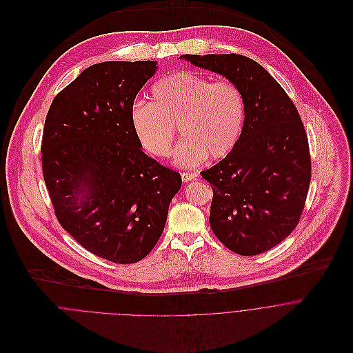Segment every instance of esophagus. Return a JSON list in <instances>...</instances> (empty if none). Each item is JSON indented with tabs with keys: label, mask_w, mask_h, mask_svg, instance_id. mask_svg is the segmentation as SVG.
Segmentation results:
<instances>
[{
	"label": "esophagus",
	"mask_w": 353,
	"mask_h": 353,
	"mask_svg": "<svg viewBox=\"0 0 353 353\" xmlns=\"http://www.w3.org/2000/svg\"><path fill=\"white\" fill-rule=\"evenodd\" d=\"M181 175H182V181L183 182H189V181H193V179L199 178L197 172H182Z\"/></svg>",
	"instance_id": "obj_1"
}]
</instances>
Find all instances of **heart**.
Wrapping results in <instances>:
<instances>
[{"mask_svg": "<svg viewBox=\"0 0 353 353\" xmlns=\"http://www.w3.org/2000/svg\"><path fill=\"white\" fill-rule=\"evenodd\" d=\"M152 103L132 105L129 121L142 148L156 159H168L179 128L183 140L175 163L196 167L208 156L228 157L241 142L246 123V97L232 81L211 82L188 70H178L157 81Z\"/></svg>", "mask_w": 353, "mask_h": 353, "instance_id": "heart-1", "label": "heart"}]
</instances>
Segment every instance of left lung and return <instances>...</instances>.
Here are the masks:
<instances>
[{"label":"left lung","mask_w":353,"mask_h":353,"mask_svg":"<svg viewBox=\"0 0 353 353\" xmlns=\"http://www.w3.org/2000/svg\"><path fill=\"white\" fill-rule=\"evenodd\" d=\"M186 61L235 82L248 114L236 149L201 172L211 183L210 225L219 241L242 256L283 242L305 208L312 161L301 115L281 85L245 55H182Z\"/></svg>","instance_id":"left-lung-1"}]
</instances>
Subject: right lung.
I'll use <instances>...</instances> for the list:
<instances>
[{
    "instance_id": "right-lung-1",
    "label": "right lung",
    "mask_w": 353,
    "mask_h": 353,
    "mask_svg": "<svg viewBox=\"0 0 353 353\" xmlns=\"http://www.w3.org/2000/svg\"><path fill=\"white\" fill-rule=\"evenodd\" d=\"M156 61L89 66L52 100L41 140L44 182L61 227L119 264L159 242L181 174L142 152L129 114Z\"/></svg>"
}]
</instances>
